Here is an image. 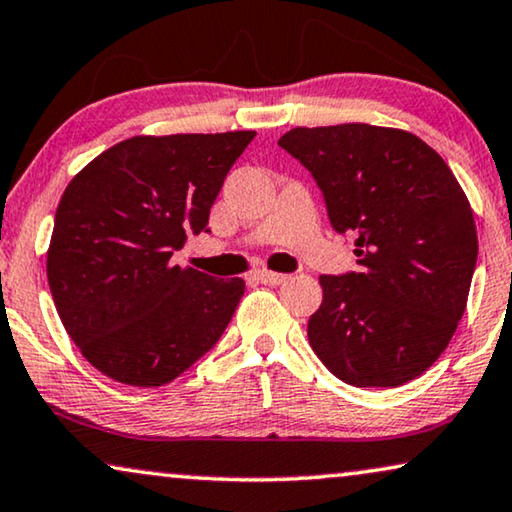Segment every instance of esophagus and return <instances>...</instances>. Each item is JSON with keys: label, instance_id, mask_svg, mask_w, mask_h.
I'll list each match as a JSON object with an SVG mask.
<instances>
[{"label": "esophagus", "instance_id": "1", "mask_svg": "<svg viewBox=\"0 0 512 512\" xmlns=\"http://www.w3.org/2000/svg\"><path fill=\"white\" fill-rule=\"evenodd\" d=\"M253 276H255V280H259V283H264V285H280V283H285V280H287L285 273H273V271H266V269L255 271Z\"/></svg>", "mask_w": 512, "mask_h": 512}]
</instances>
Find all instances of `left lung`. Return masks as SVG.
<instances>
[{
    "label": "left lung",
    "instance_id": "obj_1",
    "mask_svg": "<svg viewBox=\"0 0 512 512\" xmlns=\"http://www.w3.org/2000/svg\"><path fill=\"white\" fill-rule=\"evenodd\" d=\"M278 146L311 171L357 271L320 276L308 341L355 387H399L448 348L478 259L469 199L415 134L364 122L297 127Z\"/></svg>",
    "mask_w": 512,
    "mask_h": 512
}]
</instances>
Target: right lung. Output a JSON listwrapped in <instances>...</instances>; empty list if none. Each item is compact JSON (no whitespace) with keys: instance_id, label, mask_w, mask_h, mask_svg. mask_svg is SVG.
Listing matches in <instances>:
<instances>
[{"instance_id":"obj_1","label":"right lung","mask_w":512,"mask_h":512,"mask_svg":"<svg viewBox=\"0 0 512 512\" xmlns=\"http://www.w3.org/2000/svg\"><path fill=\"white\" fill-rule=\"evenodd\" d=\"M255 132L134 136L95 157L55 213L48 285L67 334L118 383L160 387L204 357L246 292L171 264L211 232L222 183Z\"/></svg>"}]
</instances>
